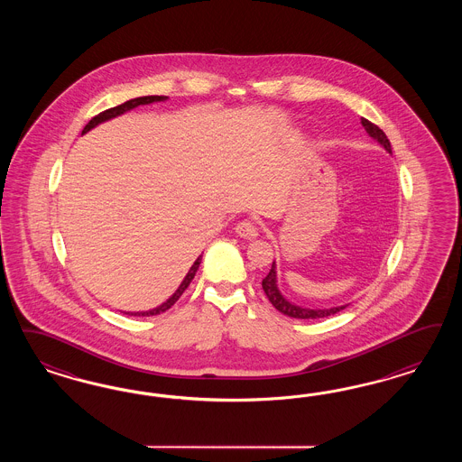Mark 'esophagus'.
<instances>
[{
    "label": "esophagus",
    "mask_w": 462,
    "mask_h": 462,
    "mask_svg": "<svg viewBox=\"0 0 462 462\" xmlns=\"http://www.w3.org/2000/svg\"><path fill=\"white\" fill-rule=\"evenodd\" d=\"M236 232H237L240 237L249 238V240L257 237V226L249 222V220L238 222L237 226H236Z\"/></svg>",
    "instance_id": "34e87169"
}]
</instances>
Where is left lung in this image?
<instances>
[{"mask_svg":"<svg viewBox=\"0 0 462 462\" xmlns=\"http://www.w3.org/2000/svg\"><path fill=\"white\" fill-rule=\"evenodd\" d=\"M361 124H363L364 128H365V132H367L373 139L378 140L379 143L392 154V143H390V140L386 137V134H384L378 125L371 124V122L365 120V118H361ZM263 290H264V293H266L267 298H269V301L273 303V307L276 308V310H280L281 313L291 317V319H301V320L323 319V317H330V315H334L337 311H340V310L346 308V305H344V307L328 308V310H311V308H301L298 307V305H293V303H290V301L280 293V290H278V282H276V263H273V266L269 269L266 278L263 280Z\"/></svg>","mask_w":462,"mask_h":462,"instance_id":"left-lung-1","label":"left lung"}]
</instances>
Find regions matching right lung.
<instances>
[{
	"instance_id": "right-lung-1",
	"label": "right lung",
	"mask_w": 462,
	"mask_h": 462,
	"mask_svg": "<svg viewBox=\"0 0 462 462\" xmlns=\"http://www.w3.org/2000/svg\"><path fill=\"white\" fill-rule=\"evenodd\" d=\"M166 98H168V97H140V98L128 99L125 103H122V105H118V106H115V108H110V110H105V112H101L99 115H97L95 118H91V120L88 122V125L84 126L83 134L89 132L91 128H95V126L101 124V122H106V120H110V118H115V116H118V115H122V113L128 112V110H132V108H135V106H139V105H149V103H154V101H164ZM199 263H201V255L196 259L195 264H193L191 269L188 271L186 278L182 280L181 284H180V288L176 290V293L172 294L166 303H162L161 307L154 308V310H149V311H137V313H130V315L151 317V315L164 313L166 310H169V308L172 307V305L180 300V296L184 293V290L189 286V282H191L193 278H195L196 271H198V267H199Z\"/></svg>"
}]
</instances>
